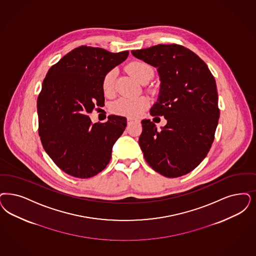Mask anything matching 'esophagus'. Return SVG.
<instances>
[{"instance_id":"1","label":"esophagus","mask_w":256,"mask_h":256,"mask_svg":"<svg viewBox=\"0 0 256 256\" xmlns=\"http://www.w3.org/2000/svg\"><path fill=\"white\" fill-rule=\"evenodd\" d=\"M132 122H134V119L130 118V117H128V124L132 123Z\"/></svg>"}]
</instances>
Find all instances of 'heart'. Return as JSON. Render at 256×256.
<instances>
[{
  "mask_svg": "<svg viewBox=\"0 0 256 256\" xmlns=\"http://www.w3.org/2000/svg\"><path fill=\"white\" fill-rule=\"evenodd\" d=\"M128 70L139 82H142L150 74L153 76L152 67L146 62H132L128 66ZM116 76H117V72L114 69L108 72L105 74L102 81V88L106 96H110L112 94L114 90ZM148 105H150V102L144 97H140V98L122 97L115 102L112 105V110L117 114L138 117L148 108Z\"/></svg>",
  "mask_w": 256,
  "mask_h": 256,
  "instance_id": "obj_1",
  "label": "heart"
}]
</instances>
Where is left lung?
Segmentation results:
<instances>
[{
  "instance_id": "8db88e82",
  "label": "left lung",
  "mask_w": 256,
  "mask_h": 256,
  "mask_svg": "<svg viewBox=\"0 0 256 256\" xmlns=\"http://www.w3.org/2000/svg\"><path fill=\"white\" fill-rule=\"evenodd\" d=\"M157 68L160 86L152 116L168 124L157 130L142 120L139 144L150 166L162 176H184L207 156L220 119L216 80L206 63L194 52L178 44H159L132 51Z\"/></svg>"
}]
</instances>
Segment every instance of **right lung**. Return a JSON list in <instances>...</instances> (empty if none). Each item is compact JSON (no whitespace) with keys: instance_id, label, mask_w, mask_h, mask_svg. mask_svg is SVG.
Returning <instances> with one entry per match:
<instances>
[{"instance_id":"1","label":"right lung","mask_w":256,"mask_h":256,"mask_svg":"<svg viewBox=\"0 0 256 256\" xmlns=\"http://www.w3.org/2000/svg\"><path fill=\"white\" fill-rule=\"evenodd\" d=\"M128 51L80 46L53 65L42 82L36 108L38 134L46 153L68 175L88 178L106 168L126 119L110 115L92 123L88 114L104 106L102 81L124 62Z\"/></svg>"}]
</instances>
